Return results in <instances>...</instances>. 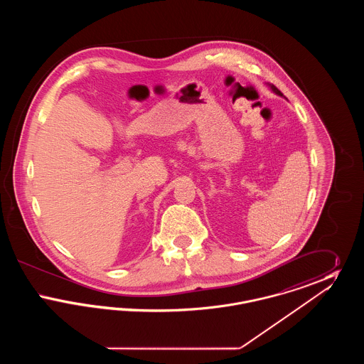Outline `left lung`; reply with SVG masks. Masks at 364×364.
I'll return each mask as SVG.
<instances>
[{"instance_id": "left-lung-1", "label": "left lung", "mask_w": 364, "mask_h": 364, "mask_svg": "<svg viewBox=\"0 0 364 364\" xmlns=\"http://www.w3.org/2000/svg\"><path fill=\"white\" fill-rule=\"evenodd\" d=\"M269 86H270V88H272V90H273V92H276V94H277V95H281V97H282V92H281V91H279V90H278L277 87L273 86V85H269Z\"/></svg>"}]
</instances>
